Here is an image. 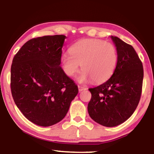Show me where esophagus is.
<instances>
[{
  "label": "esophagus",
  "instance_id": "1",
  "mask_svg": "<svg viewBox=\"0 0 154 154\" xmlns=\"http://www.w3.org/2000/svg\"><path fill=\"white\" fill-rule=\"evenodd\" d=\"M78 87H79V91H83V90H86V89H87V87H83V86H81V85H79V86H78Z\"/></svg>",
  "mask_w": 154,
  "mask_h": 154
}]
</instances>
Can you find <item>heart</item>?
<instances>
[{
	"label": "heart",
	"mask_w": 154,
	"mask_h": 154,
	"mask_svg": "<svg viewBox=\"0 0 154 154\" xmlns=\"http://www.w3.org/2000/svg\"><path fill=\"white\" fill-rule=\"evenodd\" d=\"M118 53L116 47L103 40L87 38L80 40L70 48V54L61 56L63 69L66 75L74 76L81 66L80 82L93 80L96 83H103L113 75L116 68Z\"/></svg>",
	"instance_id": "b5f03b06"
}]
</instances>
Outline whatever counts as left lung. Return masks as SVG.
I'll use <instances>...</instances> for the list:
<instances>
[{
	"label": "left lung",
	"mask_w": 154,
	"mask_h": 154,
	"mask_svg": "<svg viewBox=\"0 0 154 154\" xmlns=\"http://www.w3.org/2000/svg\"><path fill=\"white\" fill-rule=\"evenodd\" d=\"M111 38L118 53L116 68L105 82L89 89L91 98L87 107L94 121L109 127L122 124L133 114L140 99L144 75L134 47L116 36Z\"/></svg>",
	"instance_id": "obj_1"
}]
</instances>
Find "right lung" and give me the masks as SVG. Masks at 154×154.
<instances>
[{
	"instance_id": "obj_1",
	"label": "right lung",
	"mask_w": 154,
	"mask_h": 154,
	"mask_svg": "<svg viewBox=\"0 0 154 154\" xmlns=\"http://www.w3.org/2000/svg\"><path fill=\"white\" fill-rule=\"evenodd\" d=\"M64 35L28 41L13 58L11 91L17 107L28 120L42 127L62 120L79 93L60 67Z\"/></svg>"
}]
</instances>
